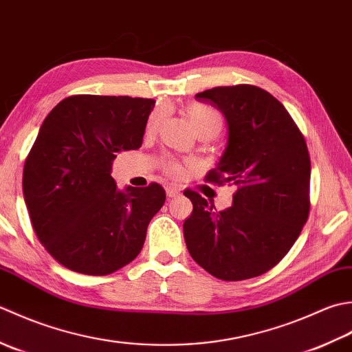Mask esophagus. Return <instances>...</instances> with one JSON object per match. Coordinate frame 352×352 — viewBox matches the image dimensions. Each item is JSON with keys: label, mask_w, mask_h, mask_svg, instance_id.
<instances>
[{"label": "esophagus", "mask_w": 352, "mask_h": 352, "mask_svg": "<svg viewBox=\"0 0 352 352\" xmlns=\"http://www.w3.org/2000/svg\"><path fill=\"white\" fill-rule=\"evenodd\" d=\"M166 192H167L168 197H176L179 195V190L176 188V186H173V185H167L166 186Z\"/></svg>", "instance_id": "1"}]
</instances>
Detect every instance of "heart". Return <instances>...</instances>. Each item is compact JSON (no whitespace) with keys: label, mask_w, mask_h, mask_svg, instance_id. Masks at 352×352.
Wrapping results in <instances>:
<instances>
[{"label":"heart","mask_w":352,"mask_h":352,"mask_svg":"<svg viewBox=\"0 0 352 352\" xmlns=\"http://www.w3.org/2000/svg\"><path fill=\"white\" fill-rule=\"evenodd\" d=\"M186 116H188L197 135L216 136L221 131V127H223V117H221V113L217 109H214V107L204 103L190 104L188 109H186ZM161 118L162 112L160 109L150 113L147 121V132H155L161 123ZM166 170L167 173L177 176L182 173V166L175 160H170L166 162Z\"/></svg>","instance_id":"heart-1"}]
</instances>
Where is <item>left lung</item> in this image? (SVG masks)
I'll return each instance as SVG.
<instances>
[{"instance_id": "1", "label": "left lung", "mask_w": 352, "mask_h": 352, "mask_svg": "<svg viewBox=\"0 0 352 352\" xmlns=\"http://www.w3.org/2000/svg\"><path fill=\"white\" fill-rule=\"evenodd\" d=\"M223 113L228 141L208 182L232 184V205L216 211L196 191L184 195L192 212L184 221L188 252L223 281L266 274L283 260L310 211V155L283 103L258 86H217L196 94Z\"/></svg>"}]
</instances>
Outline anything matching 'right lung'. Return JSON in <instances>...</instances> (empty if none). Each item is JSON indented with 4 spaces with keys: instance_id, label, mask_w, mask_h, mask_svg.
<instances>
[{
    "instance_id": "add662e5",
    "label": "right lung",
    "mask_w": 352,
    "mask_h": 352,
    "mask_svg": "<svg viewBox=\"0 0 352 352\" xmlns=\"http://www.w3.org/2000/svg\"><path fill=\"white\" fill-rule=\"evenodd\" d=\"M152 98L73 96L53 107L24 164V200L36 235L56 261L103 276L141 252L166 202L160 184L118 190L120 152L141 147Z\"/></svg>"
}]
</instances>
